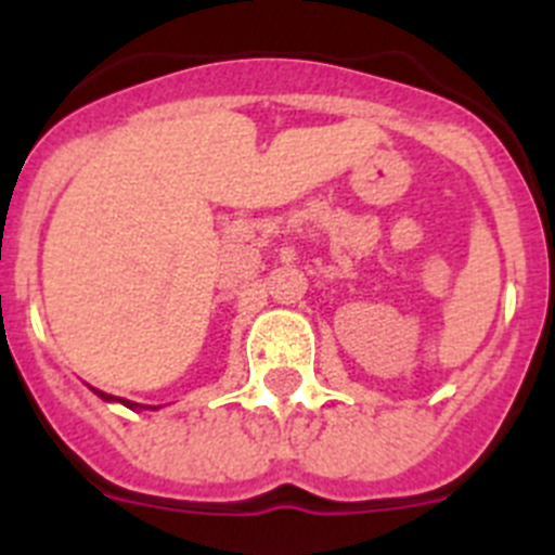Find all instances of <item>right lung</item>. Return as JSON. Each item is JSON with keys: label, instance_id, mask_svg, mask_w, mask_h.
Masks as SVG:
<instances>
[{"label": "right lung", "instance_id": "right-lung-1", "mask_svg": "<svg viewBox=\"0 0 555 555\" xmlns=\"http://www.w3.org/2000/svg\"><path fill=\"white\" fill-rule=\"evenodd\" d=\"M96 395H100L102 400H113V397H111V395H105V391H96ZM119 403H125L127 409H135V405H139V403H127V400H119ZM141 409H144V405H141Z\"/></svg>", "mask_w": 555, "mask_h": 555}]
</instances>
